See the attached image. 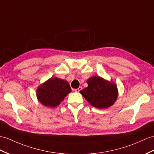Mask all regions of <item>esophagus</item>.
<instances>
[{
    "label": "esophagus",
    "instance_id": "esophagus-1",
    "mask_svg": "<svg viewBox=\"0 0 154 154\" xmlns=\"http://www.w3.org/2000/svg\"><path fill=\"white\" fill-rule=\"evenodd\" d=\"M82 89V87H79V88H77V89H74V91H76V92H80V91H81Z\"/></svg>",
    "mask_w": 154,
    "mask_h": 154
}]
</instances>
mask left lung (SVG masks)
<instances>
[{
	"label": "left lung",
	"mask_w": 154,
	"mask_h": 154,
	"mask_svg": "<svg viewBox=\"0 0 154 154\" xmlns=\"http://www.w3.org/2000/svg\"><path fill=\"white\" fill-rule=\"evenodd\" d=\"M87 84L88 87L81 90L80 93L93 106L104 109L113 105L117 100L118 89L112 81L93 76L88 79Z\"/></svg>",
	"instance_id": "obj_1"
}]
</instances>
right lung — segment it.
Returning a JSON list of instances; mask_svg holds the SVG:
<instances>
[{
	"mask_svg": "<svg viewBox=\"0 0 154 154\" xmlns=\"http://www.w3.org/2000/svg\"><path fill=\"white\" fill-rule=\"evenodd\" d=\"M72 91L69 82L57 77H51L36 89V97L42 105L54 108L59 105Z\"/></svg>",
	"mask_w": 154,
	"mask_h": 154,
	"instance_id": "1",
	"label": "right lung"
}]
</instances>
